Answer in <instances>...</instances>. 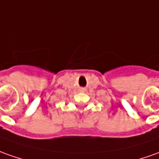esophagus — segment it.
Returning <instances> with one entry per match:
<instances>
[{"label":"esophagus","instance_id":"1","mask_svg":"<svg viewBox=\"0 0 159 159\" xmlns=\"http://www.w3.org/2000/svg\"><path fill=\"white\" fill-rule=\"evenodd\" d=\"M81 91H85V89H84V88H82V89H81Z\"/></svg>","mask_w":159,"mask_h":159}]
</instances>
